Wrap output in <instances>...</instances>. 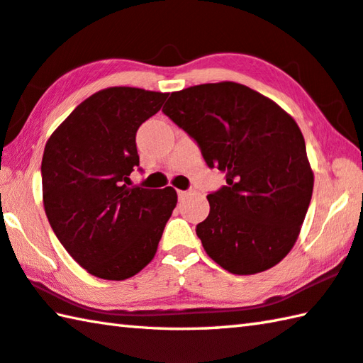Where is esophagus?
<instances>
[{"instance_id": "esophagus-1", "label": "esophagus", "mask_w": 363, "mask_h": 363, "mask_svg": "<svg viewBox=\"0 0 363 363\" xmlns=\"http://www.w3.org/2000/svg\"><path fill=\"white\" fill-rule=\"evenodd\" d=\"M190 192L189 190H177V195H179V199H184V196H187Z\"/></svg>"}]
</instances>
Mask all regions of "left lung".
Here are the masks:
<instances>
[{"instance_id":"obj_1","label":"left lung","mask_w":363,"mask_h":363,"mask_svg":"<svg viewBox=\"0 0 363 363\" xmlns=\"http://www.w3.org/2000/svg\"><path fill=\"white\" fill-rule=\"evenodd\" d=\"M163 113L194 138L227 186L208 195L196 225L206 254L233 274H255L291 252L311 201L305 138L284 109L236 82L173 91Z\"/></svg>"}]
</instances>
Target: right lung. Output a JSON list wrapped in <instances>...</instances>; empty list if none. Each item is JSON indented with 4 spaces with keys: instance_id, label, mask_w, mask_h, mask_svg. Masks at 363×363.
I'll return each mask as SVG.
<instances>
[{
    "instance_id": "1",
    "label": "right lung",
    "mask_w": 363,
    "mask_h": 363,
    "mask_svg": "<svg viewBox=\"0 0 363 363\" xmlns=\"http://www.w3.org/2000/svg\"><path fill=\"white\" fill-rule=\"evenodd\" d=\"M168 94L109 87L82 101L50 135L41 176L58 241L96 278L128 279L154 259L177 194L130 187L140 167L136 131Z\"/></svg>"
}]
</instances>
